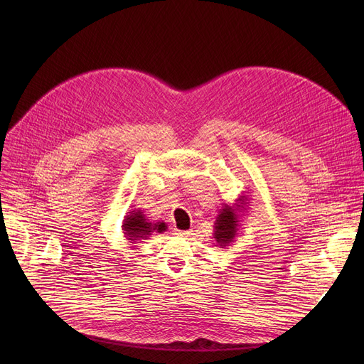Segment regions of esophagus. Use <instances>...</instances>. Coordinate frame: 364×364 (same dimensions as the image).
Listing matches in <instances>:
<instances>
[{
    "instance_id": "esophagus-1",
    "label": "esophagus",
    "mask_w": 364,
    "mask_h": 364,
    "mask_svg": "<svg viewBox=\"0 0 364 364\" xmlns=\"http://www.w3.org/2000/svg\"><path fill=\"white\" fill-rule=\"evenodd\" d=\"M177 235H180L181 237H188L190 235H192V232H178Z\"/></svg>"
}]
</instances>
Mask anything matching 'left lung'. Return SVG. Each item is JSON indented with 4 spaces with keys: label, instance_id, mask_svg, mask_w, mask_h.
<instances>
[{
    "label": "left lung",
    "instance_id": "1",
    "mask_svg": "<svg viewBox=\"0 0 364 364\" xmlns=\"http://www.w3.org/2000/svg\"><path fill=\"white\" fill-rule=\"evenodd\" d=\"M247 209L250 199L245 195L239 196L233 205L223 203L214 223V239L221 250L235 243L239 236L240 221L247 215Z\"/></svg>",
    "mask_w": 364,
    "mask_h": 364
}]
</instances>
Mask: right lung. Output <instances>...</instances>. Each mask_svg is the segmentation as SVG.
<instances>
[{
	"label": "right lung",
	"mask_w": 364,
	"mask_h": 364,
	"mask_svg": "<svg viewBox=\"0 0 364 364\" xmlns=\"http://www.w3.org/2000/svg\"><path fill=\"white\" fill-rule=\"evenodd\" d=\"M166 230V224L164 221H150L144 214L143 209H131L124 217L122 233L124 237L132 245L129 247H136L134 243L147 239L151 233H164Z\"/></svg>",
	"instance_id": "obj_1"
}]
</instances>
